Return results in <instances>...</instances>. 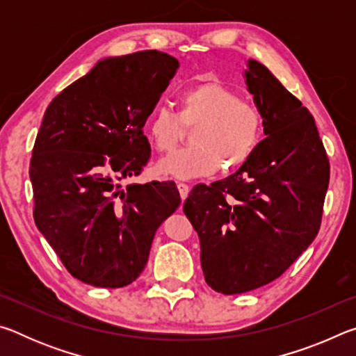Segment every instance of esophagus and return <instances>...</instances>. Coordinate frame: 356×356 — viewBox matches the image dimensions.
Listing matches in <instances>:
<instances>
[{"label":"esophagus","instance_id":"esophagus-1","mask_svg":"<svg viewBox=\"0 0 356 356\" xmlns=\"http://www.w3.org/2000/svg\"><path fill=\"white\" fill-rule=\"evenodd\" d=\"M177 190H179L180 197H182V200H185V197L188 196V193H190V186L186 185V184H184V182H179L177 184Z\"/></svg>","mask_w":356,"mask_h":356}]
</instances>
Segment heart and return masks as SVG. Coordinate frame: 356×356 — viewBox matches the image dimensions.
<instances>
[{"mask_svg": "<svg viewBox=\"0 0 356 356\" xmlns=\"http://www.w3.org/2000/svg\"><path fill=\"white\" fill-rule=\"evenodd\" d=\"M180 124L195 125L190 141L160 160L159 171L177 179L206 177L243 165L261 141L262 119L257 108L220 81H204L179 95L177 114L156 108L146 122V134L160 152H171L182 135Z\"/></svg>", "mask_w": 356, "mask_h": 356, "instance_id": "b5f03b06", "label": "heart"}]
</instances>
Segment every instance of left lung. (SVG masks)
Masks as SVG:
<instances>
[{
	"label": "left lung",
	"mask_w": 356,
	"mask_h": 356,
	"mask_svg": "<svg viewBox=\"0 0 356 356\" xmlns=\"http://www.w3.org/2000/svg\"><path fill=\"white\" fill-rule=\"evenodd\" d=\"M243 78L265 140L237 172L200 184L184 202L207 284L243 293L278 278L316 238L330 163L308 108L256 59Z\"/></svg>",
	"instance_id": "obj_1"
}]
</instances>
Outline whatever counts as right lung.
<instances>
[{
    "label": "right lung",
    "instance_id": "right-lung-1",
    "mask_svg": "<svg viewBox=\"0 0 356 356\" xmlns=\"http://www.w3.org/2000/svg\"><path fill=\"white\" fill-rule=\"evenodd\" d=\"M179 61L144 50L105 58L48 105L29 165L34 221L72 276L95 287L134 282L155 231L179 207L172 180L140 176L150 156L143 127Z\"/></svg>",
    "mask_w": 356,
    "mask_h": 356
}]
</instances>
